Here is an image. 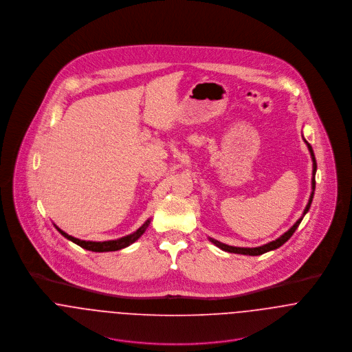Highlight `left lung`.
I'll list each match as a JSON object with an SVG mask.
<instances>
[{"label":"left lung","mask_w":352,"mask_h":352,"mask_svg":"<svg viewBox=\"0 0 352 352\" xmlns=\"http://www.w3.org/2000/svg\"><path fill=\"white\" fill-rule=\"evenodd\" d=\"M303 138V137H302ZM303 141H305V144H306V146H307V149L310 151V157H311V161H313V172H311V192H310V197H309V201H307V204H306V207H305V210H303V212H302L301 217H300V219L286 232V233H283L280 237H278L276 240H274V241H270V243H267V244H264V245H261V247H256V248H243V247H232V245H228V244H223V243H221V241H218V240H214V239H211V237H208V240L215 245V247H218L219 250H222V251L225 252H230V253H239V254H248V256H258V254H263V253H265V252L274 251V250H278L279 247H282L293 234H294V232L297 230V228L300 226V223H301L302 218L305 217V214L309 211V208H310V204H311V201H313V195H314V190H316V170H317V162H316V157H314V153H313V149H311V146H310V144L303 138Z\"/></svg>","instance_id":"left-lung-1"}]
</instances>
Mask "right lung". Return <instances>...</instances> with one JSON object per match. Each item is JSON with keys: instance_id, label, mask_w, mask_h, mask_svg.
I'll return each instance as SVG.
<instances>
[{"instance_id": "right-lung-1", "label": "right lung", "mask_w": 352, "mask_h": 352, "mask_svg": "<svg viewBox=\"0 0 352 352\" xmlns=\"http://www.w3.org/2000/svg\"><path fill=\"white\" fill-rule=\"evenodd\" d=\"M151 219L149 218V219H148L140 229H137L134 233L127 234V236H124V237H120V239H118V240H109V241H85V240H80V239H76V237H73V236H69L67 233H65L63 230H60L56 225H54V226H55V229H56L65 239L70 240L72 243L80 245L81 248H84V250H87V251L113 252L123 250V248L131 245L133 243H135V241L145 233V230H146L148 226L151 225Z\"/></svg>"}]
</instances>
